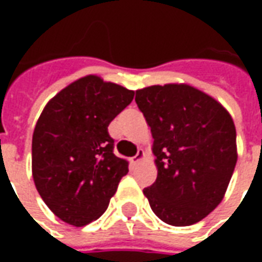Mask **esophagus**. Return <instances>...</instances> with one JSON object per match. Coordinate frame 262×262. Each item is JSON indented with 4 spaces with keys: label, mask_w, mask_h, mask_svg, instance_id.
<instances>
[{
    "label": "esophagus",
    "mask_w": 262,
    "mask_h": 262,
    "mask_svg": "<svg viewBox=\"0 0 262 262\" xmlns=\"http://www.w3.org/2000/svg\"><path fill=\"white\" fill-rule=\"evenodd\" d=\"M143 157H144V151H143L142 148H139V150H137L136 156H135V157H132V159H130L132 164H137V163H139L140 160H143Z\"/></svg>",
    "instance_id": "1"
}]
</instances>
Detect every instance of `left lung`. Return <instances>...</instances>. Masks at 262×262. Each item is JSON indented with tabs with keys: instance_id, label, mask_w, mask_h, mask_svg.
Instances as JSON below:
<instances>
[{
	"instance_id": "8db88e82",
	"label": "left lung",
	"mask_w": 262,
	"mask_h": 262,
	"mask_svg": "<svg viewBox=\"0 0 262 262\" xmlns=\"http://www.w3.org/2000/svg\"><path fill=\"white\" fill-rule=\"evenodd\" d=\"M135 101L151 129L159 168L143 193L163 222L193 225L222 202L233 176V119L213 98L185 84L147 86Z\"/></svg>"
}]
</instances>
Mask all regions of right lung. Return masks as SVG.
I'll use <instances>...</instances> for the list:
<instances>
[{
  "mask_svg": "<svg viewBox=\"0 0 262 262\" xmlns=\"http://www.w3.org/2000/svg\"><path fill=\"white\" fill-rule=\"evenodd\" d=\"M135 92L88 75L50 99L32 137V174L57 217L85 226L106 210L127 161L114 153L108 126Z\"/></svg>",
  "mask_w": 262,
  "mask_h": 262,
  "instance_id": "right-lung-1",
  "label": "right lung"
}]
</instances>
